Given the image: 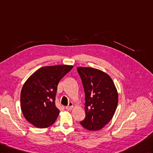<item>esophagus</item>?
<instances>
[{"mask_svg": "<svg viewBox=\"0 0 153 153\" xmlns=\"http://www.w3.org/2000/svg\"><path fill=\"white\" fill-rule=\"evenodd\" d=\"M74 107V104L72 102H69L68 103V105L67 107H66V109H67V110H72V108Z\"/></svg>", "mask_w": 153, "mask_h": 153, "instance_id": "34e87169", "label": "esophagus"}]
</instances>
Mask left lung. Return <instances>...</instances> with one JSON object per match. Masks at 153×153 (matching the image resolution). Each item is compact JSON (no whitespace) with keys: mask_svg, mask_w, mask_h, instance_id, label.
Listing matches in <instances>:
<instances>
[{"mask_svg":"<svg viewBox=\"0 0 153 153\" xmlns=\"http://www.w3.org/2000/svg\"><path fill=\"white\" fill-rule=\"evenodd\" d=\"M85 90L86 116L80 123L88 131H98L111 120L118 94L111 77L98 69L77 67Z\"/></svg>","mask_w":153,"mask_h":153,"instance_id":"left-lung-1","label":"left lung"}]
</instances>
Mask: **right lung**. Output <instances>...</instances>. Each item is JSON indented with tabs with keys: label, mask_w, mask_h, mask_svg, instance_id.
Wrapping results in <instances>:
<instances>
[{
	"label": "right lung",
	"mask_w": 153,
	"mask_h": 153,
	"mask_svg": "<svg viewBox=\"0 0 153 153\" xmlns=\"http://www.w3.org/2000/svg\"><path fill=\"white\" fill-rule=\"evenodd\" d=\"M72 65L43 66L30 76L21 92V107L27 121L37 128L54 123L59 114L55 104L57 85Z\"/></svg>",
	"instance_id": "1"
}]
</instances>
